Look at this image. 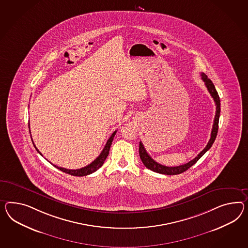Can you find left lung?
<instances>
[{
    "label": "left lung",
    "instance_id": "left-lung-1",
    "mask_svg": "<svg viewBox=\"0 0 248 248\" xmlns=\"http://www.w3.org/2000/svg\"><path fill=\"white\" fill-rule=\"evenodd\" d=\"M202 79L203 80L205 85L207 87V89L209 91L210 95L212 96V98L214 99V102L216 103V115L214 118V123H213V127L211 130V135H210V141L207 144L206 147L204 148L202 152L198 155L194 159H192L190 162H188L187 164L184 165H179V166H165V165H160L157 162H155L154 159L147 154L145 147L143 146V144L140 142V156L141 161L143 162L144 165L146 168L150 169L151 171L162 173V174H167V175H174V174H180L184 171H187L191 166L194 165L197 162L199 159L201 158L203 155L205 153L207 152L210 147L213 145L214 141L216 140L217 134V129H218V120H219V115H220V100H219V96L217 94L216 88L214 86L213 83L211 82V80L208 78V77L205 74H202Z\"/></svg>",
    "mask_w": 248,
    "mask_h": 248
}]
</instances>
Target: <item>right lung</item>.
<instances>
[{"label":"right lung","instance_id":"obj_1","mask_svg":"<svg viewBox=\"0 0 248 248\" xmlns=\"http://www.w3.org/2000/svg\"><path fill=\"white\" fill-rule=\"evenodd\" d=\"M29 128H30V123H29ZM116 132H117V130H115L114 132L112 133V135L109 137V139H108L107 143H106V145L104 146L103 150H102V153L100 154V155H99L93 162H92V163H91L90 165H87V166L83 167V168H80V169H77V170H70V169H65V168H63V167H58L57 165H54L53 164H52V165H54L55 167H57V169H59L60 171H64L65 173H68V174L74 175V176H85V175H88V174H91V173L94 172V171H97V170L103 165L104 161L107 158V156L108 155V152H109V148H110L111 143H112L113 139H114ZM32 142H33V140H32ZM33 145H34V144H33ZM34 146H35V148L37 149V151L41 155V153L38 151V148L36 147V146L34 145Z\"/></svg>","mask_w":248,"mask_h":248}]
</instances>
